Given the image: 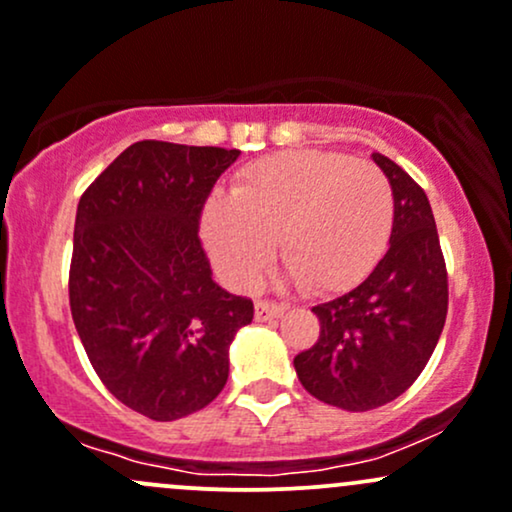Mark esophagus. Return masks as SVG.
Here are the masks:
<instances>
[{
    "mask_svg": "<svg viewBox=\"0 0 512 512\" xmlns=\"http://www.w3.org/2000/svg\"><path fill=\"white\" fill-rule=\"evenodd\" d=\"M279 314H284V304H277V301L260 299V301H257V304H255V319H257V321L277 319Z\"/></svg>",
    "mask_w": 512,
    "mask_h": 512,
    "instance_id": "34e87169",
    "label": "esophagus"
}]
</instances>
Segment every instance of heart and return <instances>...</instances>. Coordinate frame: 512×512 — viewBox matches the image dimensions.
Masks as SVG:
<instances>
[{
  "label": "heart",
  "instance_id": "obj_1",
  "mask_svg": "<svg viewBox=\"0 0 512 512\" xmlns=\"http://www.w3.org/2000/svg\"><path fill=\"white\" fill-rule=\"evenodd\" d=\"M395 198L375 164L297 149L245 166L233 196H215L201 233L213 265L235 289L260 282L279 257L306 294L343 292L373 270L392 230Z\"/></svg>",
  "mask_w": 512,
  "mask_h": 512
}]
</instances>
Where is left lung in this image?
Instances as JSON below:
<instances>
[{"instance_id": "obj_1", "label": "left lung", "mask_w": 512, "mask_h": 512, "mask_svg": "<svg viewBox=\"0 0 512 512\" xmlns=\"http://www.w3.org/2000/svg\"><path fill=\"white\" fill-rule=\"evenodd\" d=\"M373 161L395 198L390 247L358 287L311 309L319 316V338L294 358L306 392L348 412L383 407L419 378L449 309L427 193L385 154L375 152Z\"/></svg>"}]
</instances>
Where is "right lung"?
Segmentation results:
<instances>
[{
    "instance_id": "1",
    "label": "right lung",
    "mask_w": 512,
    "mask_h": 512,
    "mask_svg": "<svg viewBox=\"0 0 512 512\" xmlns=\"http://www.w3.org/2000/svg\"><path fill=\"white\" fill-rule=\"evenodd\" d=\"M238 149L144 139L80 196L68 277L73 324L102 385L174 422L228 383V348L255 316L213 282L201 211Z\"/></svg>"
}]
</instances>
